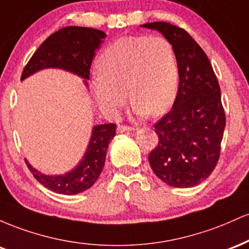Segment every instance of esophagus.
Instances as JSON below:
<instances>
[{"instance_id": "esophagus-1", "label": "esophagus", "mask_w": 249, "mask_h": 249, "mask_svg": "<svg viewBox=\"0 0 249 249\" xmlns=\"http://www.w3.org/2000/svg\"><path fill=\"white\" fill-rule=\"evenodd\" d=\"M132 130H134V127L130 126V125H123V124H119L118 126H117V131H118L119 133L125 132V131H132Z\"/></svg>"}]
</instances>
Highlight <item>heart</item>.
<instances>
[{
    "mask_svg": "<svg viewBox=\"0 0 249 249\" xmlns=\"http://www.w3.org/2000/svg\"><path fill=\"white\" fill-rule=\"evenodd\" d=\"M91 89L107 113L115 115L127 92L138 115L166 112L179 89V63L172 43L162 36L118 38L101 53Z\"/></svg>",
    "mask_w": 249,
    "mask_h": 249,
    "instance_id": "obj_1",
    "label": "heart"
}]
</instances>
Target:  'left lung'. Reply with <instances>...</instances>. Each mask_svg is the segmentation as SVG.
I'll return each mask as SVG.
<instances>
[{
    "label": "left lung",
    "instance_id": "8db88e82",
    "mask_svg": "<svg viewBox=\"0 0 249 249\" xmlns=\"http://www.w3.org/2000/svg\"><path fill=\"white\" fill-rule=\"evenodd\" d=\"M172 43L179 63V89L172 110L154 124L158 145L148 156L159 179L186 188L207 179L220 157L226 125L219 82L205 51L182 28L145 23Z\"/></svg>",
    "mask_w": 249,
    "mask_h": 249
}]
</instances>
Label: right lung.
Wrapping results in <instances>:
<instances>
[{"instance_id":"1","label":"right lung","mask_w":249,"mask_h":249,"mask_svg":"<svg viewBox=\"0 0 249 249\" xmlns=\"http://www.w3.org/2000/svg\"><path fill=\"white\" fill-rule=\"evenodd\" d=\"M107 37L104 31L84 27L62 28L39 45L24 67L21 81L45 68H59L84 79L90 78V68L96 51ZM113 123L97 125L82 161L71 172L63 176H45L30 166L28 168L43 186L56 193L71 196L92 186L104 167L108 142L116 134Z\"/></svg>"}]
</instances>
